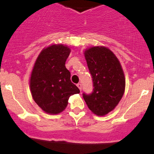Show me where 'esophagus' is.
Instances as JSON below:
<instances>
[{"label": "esophagus", "instance_id": "34e87169", "mask_svg": "<svg viewBox=\"0 0 154 154\" xmlns=\"http://www.w3.org/2000/svg\"><path fill=\"white\" fill-rule=\"evenodd\" d=\"M77 87L79 88V89H80V90L81 91V89H82V85H81V83H77Z\"/></svg>", "mask_w": 154, "mask_h": 154}]
</instances>
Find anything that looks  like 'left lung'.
Listing matches in <instances>:
<instances>
[{"instance_id": "8db88e82", "label": "left lung", "mask_w": 154, "mask_h": 154, "mask_svg": "<svg viewBox=\"0 0 154 154\" xmlns=\"http://www.w3.org/2000/svg\"><path fill=\"white\" fill-rule=\"evenodd\" d=\"M93 81V92L83 93L89 110L104 116L117 107L125 92L126 79L121 64L114 53L106 47L97 46L84 51Z\"/></svg>"}]
</instances>
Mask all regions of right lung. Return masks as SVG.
I'll return each mask as SVG.
<instances>
[{"mask_svg":"<svg viewBox=\"0 0 154 154\" xmlns=\"http://www.w3.org/2000/svg\"><path fill=\"white\" fill-rule=\"evenodd\" d=\"M71 49L63 44H53L37 56L30 77V89L34 101L47 113L58 114L66 108L70 96L80 93L71 83L65 62Z\"/></svg>","mask_w":154,"mask_h":154,"instance_id":"add662e5","label":"right lung"}]
</instances>
